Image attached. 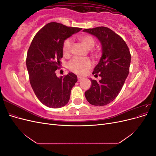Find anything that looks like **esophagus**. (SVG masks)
I'll return each instance as SVG.
<instances>
[{
	"mask_svg": "<svg viewBox=\"0 0 156 156\" xmlns=\"http://www.w3.org/2000/svg\"><path fill=\"white\" fill-rule=\"evenodd\" d=\"M83 79V77H77V79H78V81H79V82H80V81H81V80H82Z\"/></svg>",
	"mask_w": 156,
	"mask_h": 156,
	"instance_id": "34e87169",
	"label": "esophagus"
}]
</instances>
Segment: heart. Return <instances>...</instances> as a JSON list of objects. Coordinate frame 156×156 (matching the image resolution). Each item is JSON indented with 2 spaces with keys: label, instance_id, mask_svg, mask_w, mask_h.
<instances>
[{
  "label": "heart",
  "instance_id": "1",
  "mask_svg": "<svg viewBox=\"0 0 156 156\" xmlns=\"http://www.w3.org/2000/svg\"><path fill=\"white\" fill-rule=\"evenodd\" d=\"M79 41L85 46L87 49H92L95 45L96 41L90 35H84L79 37ZM72 42L70 39L66 40L63 44L62 51L65 57H69L72 51ZM92 62L89 58H75L71 60L68 64V68L72 72L82 75L85 73L92 67Z\"/></svg>",
  "mask_w": 156,
  "mask_h": 156
}]
</instances>
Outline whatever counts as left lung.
Listing matches in <instances>:
<instances>
[{
    "mask_svg": "<svg viewBox=\"0 0 156 156\" xmlns=\"http://www.w3.org/2000/svg\"><path fill=\"white\" fill-rule=\"evenodd\" d=\"M95 36L101 44L102 55L92 74L100 76L99 81L90 79L92 85L84 93L91 105L103 106L119 95L129 74L131 54L125 41L105 27L84 29Z\"/></svg>",
    "mask_w": 156,
    "mask_h": 156,
    "instance_id": "left-lung-1",
    "label": "left lung"
}]
</instances>
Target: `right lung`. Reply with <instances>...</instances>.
I'll return each instance as SVG.
<instances>
[{"mask_svg":"<svg viewBox=\"0 0 156 156\" xmlns=\"http://www.w3.org/2000/svg\"><path fill=\"white\" fill-rule=\"evenodd\" d=\"M81 29L51 22L37 32L32 41L26 61L30 83L37 99L47 107L60 108L69 101L77 75L69 72L58 77L55 71L63 56L64 41Z\"/></svg>","mask_w":156,"mask_h":156,"instance_id":"obj_1","label":"right lung"}]
</instances>
